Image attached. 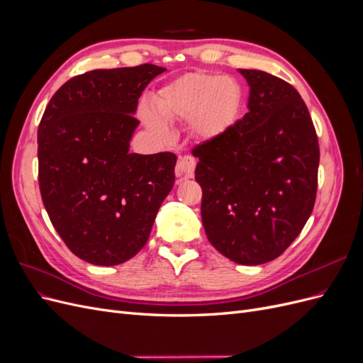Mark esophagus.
Listing matches in <instances>:
<instances>
[{
  "instance_id": "obj_1",
  "label": "esophagus",
  "mask_w": 363,
  "mask_h": 363,
  "mask_svg": "<svg viewBox=\"0 0 363 363\" xmlns=\"http://www.w3.org/2000/svg\"><path fill=\"white\" fill-rule=\"evenodd\" d=\"M195 159L192 156H184L180 157L177 162V167H175V175H177L179 180L192 179L195 174Z\"/></svg>"
}]
</instances>
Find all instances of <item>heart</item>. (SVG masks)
I'll use <instances>...</instances> for the list:
<instances>
[{"label": "heart", "mask_w": 363, "mask_h": 363, "mask_svg": "<svg viewBox=\"0 0 363 363\" xmlns=\"http://www.w3.org/2000/svg\"><path fill=\"white\" fill-rule=\"evenodd\" d=\"M244 92L233 77L208 72H186L163 84L152 105L142 104L139 118L152 133L168 135L167 119H189V128L201 140L225 135L236 123Z\"/></svg>", "instance_id": "heart-1"}]
</instances>
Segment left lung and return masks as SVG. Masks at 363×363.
<instances>
[{"label":"left lung","instance_id":"8db88e82","mask_svg":"<svg viewBox=\"0 0 363 363\" xmlns=\"http://www.w3.org/2000/svg\"><path fill=\"white\" fill-rule=\"evenodd\" d=\"M239 72L250 86L248 112L192 150L195 180L208 242L239 265H262L294 242L313 211L320 145L292 84L265 71Z\"/></svg>","mask_w":363,"mask_h":363}]
</instances>
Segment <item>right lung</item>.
Instances as JSON below:
<instances>
[{
  "mask_svg": "<svg viewBox=\"0 0 363 363\" xmlns=\"http://www.w3.org/2000/svg\"><path fill=\"white\" fill-rule=\"evenodd\" d=\"M163 71L144 63L75 75L40 119L43 206L63 242L92 265L113 267L136 256L174 186V152L128 151L139 96Z\"/></svg>",
  "mask_w": 363,
  "mask_h": 363,
  "instance_id": "add662e5",
  "label": "right lung"
}]
</instances>
